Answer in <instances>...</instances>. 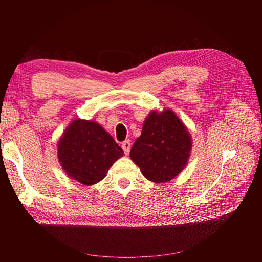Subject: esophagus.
<instances>
[{
	"instance_id": "34e87169",
	"label": "esophagus",
	"mask_w": 262,
	"mask_h": 262,
	"mask_svg": "<svg viewBox=\"0 0 262 262\" xmlns=\"http://www.w3.org/2000/svg\"><path fill=\"white\" fill-rule=\"evenodd\" d=\"M130 146H132V144H130L129 141H125V142L121 143V147H122V149H124V153H125L126 155L129 154V152H130Z\"/></svg>"
}]
</instances>
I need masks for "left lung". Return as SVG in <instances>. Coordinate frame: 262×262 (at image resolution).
<instances>
[{
	"instance_id": "obj_1",
	"label": "left lung",
	"mask_w": 262,
	"mask_h": 262,
	"mask_svg": "<svg viewBox=\"0 0 262 262\" xmlns=\"http://www.w3.org/2000/svg\"><path fill=\"white\" fill-rule=\"evenodd\" d=\"M191 151V138L172 110L151 113L142 135L130 149V159L143 176L153 182L173 179L185 168Z\"/></svg>"
}]
</instances>
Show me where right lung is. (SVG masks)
<instances>
[{"label": "right lung", "mask_w": 262, "mask_h": 262, "mask_svg": "<svg viewBox=\"0 0 262 262\" xmlns=\"http://www.w3.org/2000/svg\"><path fill=\"white\" fill-rule=\"evenodd\" d=\"M57 154L66 173L90 186L102 180L124 152L97 122L77 119L59 140Z\"/></svg>", "instance_id": "add662e5"}]
</instances>
